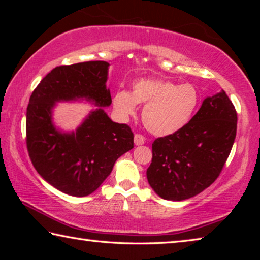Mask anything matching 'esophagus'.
Instances as JSON below:
<instances>
[{"label":"esophagus","mask_w":260,"mask_h":260,"mask_svg":"<svg viewBox=\"0 0 260 260\" xmlns=\"http://www.w3.org/2000/svg\"><path fill=\"white\" fill-rule=\"evenodd\" d=\"M144 138L141 134H135L134 135V143L135 146H142V144H144Z\"/></svg>","instance_id":"34e87169"}]
</instances>
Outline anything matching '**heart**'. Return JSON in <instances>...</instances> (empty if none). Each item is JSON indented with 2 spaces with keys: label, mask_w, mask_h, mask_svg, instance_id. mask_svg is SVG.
I'll return each instance as SVG.
<instances>
[{
  "label": "heart",
  "mask_w": 260,
  "mask_h": 260,
  "mask_svg": "<svg viewBox=\"0 0 260 260\" xmlns=\"http://www.w3.org/2000/svg\"><path fill=\"white\" fill-rule=\"evenodd\" d=\"M138 104H144L142 120L151 134L166 136L186 126L200 104V93L190 83L178 85L164 79H139L132 91L118 90L112 105L121 119L133 117Z\"/></svg>",
  "instance_id": "obj_1"
}]
</instances>
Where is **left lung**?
I'll use <instances>...</instances> for the list:
<instances>
[{
    "label": "left lung",
    "instance_id": "obj_1",
    "mask_svg": "<svg viewBox=\"0 0 260 260\" xmlns=\"http://www.w3.org/2000/svg\"><path fill=\"white\" fill-rule=\"evenodd\" d=\"M236 125V110L225 91L206 98L183 128L152 143L147 178L153 191L183 201L212 184L230 156Z\"/></svg>",
    "mask_w": 260,
    "mask_h": 260
}]
</instances>
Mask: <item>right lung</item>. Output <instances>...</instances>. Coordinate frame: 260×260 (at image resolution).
<instances>
[{
  "label": "right lung",
  "mask_w": 260,
  "mask_h": 260,
  "mask_svg": "<svg viewBox=\"0 0 260 260\" xmlns=\"http://www.w3.org/2000/svg\"><path fill=\"white\" fill-rule=\"evenodd\" d=\"M109 67L103 60L57 67L30 95L26 112L29 158L48 183L68 195L94 192L118 158L134 147L129 127L112 121L104 111L112 102L107 87ZM77 100L96 108L76 131L60 130L52 118L55 104Z\"/></svg>",
  "instance_id": "add662e5"
}]
</instances>
